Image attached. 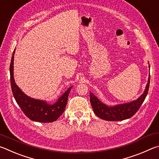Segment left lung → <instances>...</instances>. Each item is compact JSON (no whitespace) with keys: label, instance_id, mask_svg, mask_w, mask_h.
I'll return each instance as SVG.
<instances>
[{"label":"left lung","instance_id":"left-lung-1","mask_svg":"<svg viewBox=\"0 0 159 159\" xmlns=\"http://www.w3.org/2000/svg\"><path fill=\"white\" fill-rule=\"evenodd\" d=\"M149 68L150 70L149 66ZM149 82L150 73L145 89L138 99L131 102H126V103L115 105L114 106H109L103 103L100 101L98 97L94 96V94L90 91V102L94 113L99 118L106 121H122L130 118L138 112L139 108L140 107L141 105L145 99L149 91Z\"/></svg>","mask_w":159,"mask_h":159}]
</instances>
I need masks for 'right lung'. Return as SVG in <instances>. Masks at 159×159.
<instances>
[{"mask_svg": "<svg viewBox=\"0 0 159 159\" xmlns=\"http://www.w3.org/2000/svg\"><path fill=\"white\" fill-rule=\"evenodd\" d=\"M14 50L10 66V82L12 91L16 103L20 107L28 118L34 121L42 123H49L57 121L65 110L70 91L72 87H69L63 93L57 102L54 104H49L46 101L33 98L25 94L19 88L14 78Z\"/></svg>", "mask_w": 159, "mask_h": 159, "instance_id": "add662e5", "label": "right lung"}]
</instances>
